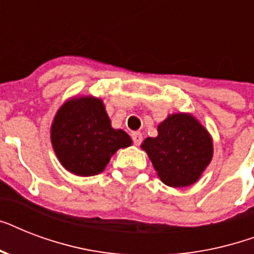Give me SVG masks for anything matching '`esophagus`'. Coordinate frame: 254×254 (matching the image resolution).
<instances>
[{
    "label": "esophagus",
    "mask_w": 254,
    "mask_h": 254,
    "mask_svg": "<svg viewBox=\"0 0 254 254\" xmlns=\"http://www.w3.org/2000/svg\"><path fill=\"white\" fill-rule=\"evenodd\" d=\"M131 139H133V142H134V145H141V142H142V134L139 133V131H133L131 133Z\"/></svg>",
    "instance_id": "esophagus-1"
}]
</instances>
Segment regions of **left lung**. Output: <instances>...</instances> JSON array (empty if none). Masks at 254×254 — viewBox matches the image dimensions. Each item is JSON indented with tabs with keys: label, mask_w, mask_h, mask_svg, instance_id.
I'll return each mask as SVG.
<instances>
[{
	"label": "left lung",
	"mask_w": 254,
	"mask_h": 254,
	"mask_svg": "<svg viewBox=\"0 0 254 254\" xmlns=\"http://www.w3.org/2000/svg\"><path fill=\"white\" fill-rule=\"evenodd\" d=\"M158 135L147 137L145 150L166 186L181 189L199 181L213 155L209 131L191 113H173L159 124Z\"/></svg>",
	"instance_id": "1"
}]
</instances>
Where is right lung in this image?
I'll return each instance as SVG.
<instances>
[{
    "instance_id": "add662e5",
    "label": "right lung",
    "mask_w": 254,
    "mask_h": 254,
    "mask_svg": "<svg viewBox=\"0 0 254 254\" xmlns=\"http://www.w3.org/2000/svg\"><path fill=\"white\" fill-rule=\"evenodd\" d=\"M51 143L59 162L79 177L103 173L112 155L131 145L123 129H113L103 100L75 96L67 100L51 124Z\"/></svg>"
}]
</instances>
